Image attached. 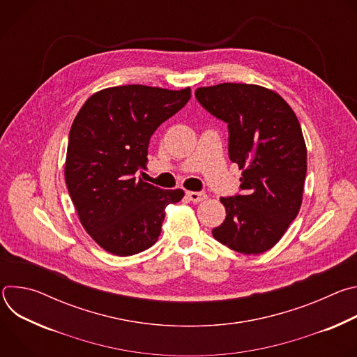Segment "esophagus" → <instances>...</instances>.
<instances>
[{
	"mask_svg": "<svg viewBox=\"0 0 357 357\" xmlns=\"http://www.w3.org/2000/svg\"><path fill=\"white\" fill-rule=\"evenodd\" d=\"M186 196L192 202H202L208 197V195L205 192H193V190H186Z\"/></svg>",
	"mask_w": 357,
	"mask_h": 357,
	"instance_id": "esophagus-1",
	"label": "esophagus"
}]
</instances>
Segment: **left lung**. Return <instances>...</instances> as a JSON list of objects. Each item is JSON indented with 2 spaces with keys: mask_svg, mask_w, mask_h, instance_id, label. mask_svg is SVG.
Masks as SVG:
<instances>
[{
  "mask_svg": "<svg viewBox=\"0 0 357 357\" xmlns=\"http://www.w3.org/2000/svg\"><path fill=\"white\" fill-rule=\"evenodd\" d=\"M199 103L227 123L229 157L243 171V195L220 197L225 222L213 237L243 254L274 247L296 218L307 176V145L287 101L257 84L199 87Z\"/></svg>",
  "mask_w": 357,
  "mask_h": 357,
  "instance_id": "obj_1",
  "label": "left lung"
}]
</instances>
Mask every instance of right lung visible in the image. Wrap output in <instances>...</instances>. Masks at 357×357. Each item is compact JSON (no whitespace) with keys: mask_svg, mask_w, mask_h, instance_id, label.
I'll list each match as a JSON object with an SVG mask.
<instances>
[{"mask_svg":"<svg viewBox=\"0 0 357 357\" xmlns=\"http://www.w3.org/2000/svg\"><path fill=\"white\" fill-rule=\"evenodd\" d=\"M190 98V87L144 84L107 87L90 96L70 132L65 181L79 220L90 237L120 257L158 240L165 208L182 189H160L135 175L148 162L149 138Z\"/></svg>","mask_w":357,"mask_h":357,"instance_id":"add662e5","label":"right lung"}]
</instances>
